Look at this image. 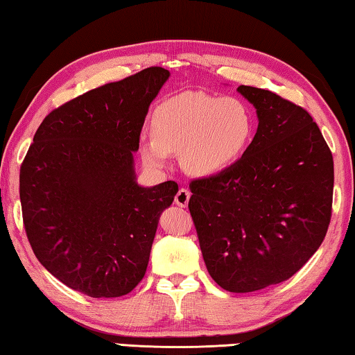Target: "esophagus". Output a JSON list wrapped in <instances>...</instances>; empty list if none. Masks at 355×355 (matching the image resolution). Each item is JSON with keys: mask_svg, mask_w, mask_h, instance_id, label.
<instances>
[{"mask_svg": "<svg viewBox=\"0 0 355 355\" xmlns=\"http://www.w3.org/2000/svg\"><path fill=\"white\" fill-rule=\"evenodd\" d=\"M189 199H191V192H189V189H186V188H182L180 189L178 192H177V196H175V203L178 207H188V202H189Z\"/></svg>", "mask_w": 355, "mask_h": 355, "instance_id": "obj_1", "label": "esophagus"}]
</instances>
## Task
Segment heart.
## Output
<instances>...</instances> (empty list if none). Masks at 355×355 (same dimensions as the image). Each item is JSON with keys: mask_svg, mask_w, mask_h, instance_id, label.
Returning a JSON list of instances; mask_svg holds the SVG:
<instances>
[{"mask_svg": "<svg viewBox=\"0 0 355 355\" xmlns=\"http://www.w3.org/2000/svg\"><path fill=\"white\" fill-rule=\"evenodd\" d=\"M153 136L141 142L147 164L163 167L182 152L192 175H216L241 158L254 135V116L241 100L188 92L161 103L152 114Z\"/></svg>", "mask_w": 355, "mask_h": 355, "instance_id": "1", "label": "heart"}]
</instances>
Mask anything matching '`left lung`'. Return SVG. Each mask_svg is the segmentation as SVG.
<instances>
[{
	"label": "left lung",
	"mask_w": 355,
	"mask_h": 355,
	"mask_svg": "<svg viewBox=\"0 0 355 355\" xmlns=\"http://www.w3.org/2000/svg\"><path fill=\"white\" fill-rule=\"evenodd\" d=\"M258 130L235 164L196 178L189 211L213 280L252 293L293 277L332 218L334 158L313 117L264 89L239 86Z\"/></svg>",
	"instance_id": "obj_1"
}]
</instances>
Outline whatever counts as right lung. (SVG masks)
I'll return each mask as SVG.
<instances>
[{"mask_svg": "<svg viewBox=\"0 0 355 355\" xmlns=\"http://www.w3.org/2000/svg\"><path fill=\"white\" fill-rule=\"evenodd\" d=\"M169 71L148 67L53 110L20 167L23 225L48 272L91 297L133 291L178 184L136 183L133 152Z\"/></svg>", "mask_w": 355, "mask_h": 355, "instance_id": "obj_1", "label": "right lung"}]
</instances>
